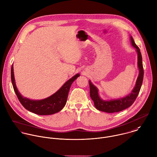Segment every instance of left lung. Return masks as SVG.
Listing matches in <instances>:
<instances>
[{
    "mask_svg": "<svg viewBox=\"0 0 157 157\" xmlns=\"http://www.w3.org/2000/svg\"><path fill=\"white\" fill-rule=\"evenodd\" d=\"M130 41L132 46L136 49L138 54V67L139 70V75L136 79L135 86L130 94L124 97L116 99L105 100H103L100 95L98 88L92 84L90 80L89 81L90 86V95L94 103L95 108L103 112L108 113H113L120 112L124 109L131 106L135 101L140 91L144 77V70L142 63V56L140 48L136 44L132 35H130Z\"/></svg>",
    "mask_w": 157,
    "mask_h": 157,
    "instance_id": "8db88e82",
    "label": "left lung"
}]
</instances>
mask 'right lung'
<instances>
[{"mask_svg":"<svg viewBox=\"0 0 157 157\" xmlns=\"http://www.w3.org/2000/svg\"><path fill=\"white\" fill-rule=\"evenodd\" d=\"M80 76L76 74L69 79L54 94L41 100H32L23 97L19 92L15 82L13 65L11 69V78L14 90L22 105L28 111L38 115H51L61 111L67 103V97L72 83Z\"/></svg>","mask_w":157,"mask_h":157,"instance_id":"obj_1","label":"right lung"}]
</instances>
